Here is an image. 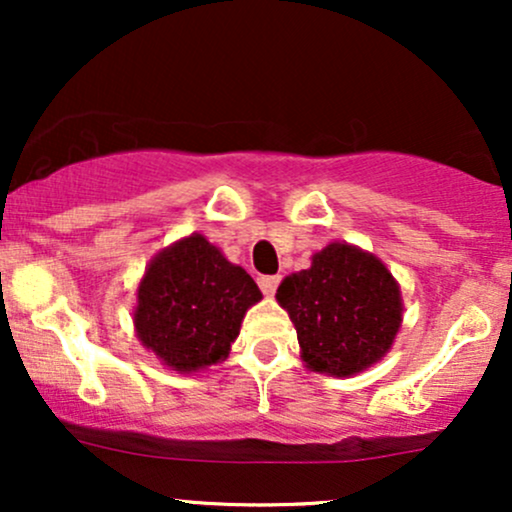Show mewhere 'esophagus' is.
Segmentation results:
<instances>
[{"label": "esophagus", "mask_w": 512, "mask_h": 512, "mask_svg": "<svg viewBox=\"0 0 512 512\" xmlns=\"http://www.w3.org/2000/svg\"><path fill=\"white\" fill-rule=\"evenodd\" d=\"M279 281H281V276L267 274V276H260V279H257V284H260V289H262L264 296H274V291H276V286H279Z\"/></svg>", "instance_id": "obj_1"}]
</instances>
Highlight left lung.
Wrapping results in <instances>:
<instances>
[{"label": "left lung", "mask_w": 512, "mask_h": 512, "mask_svg": "<svg viewBox=\"0 0 512 512\" xmlns=\"http://www.w3.org/2000/svg\"><path fill=\"white\" fill-rule=\"evenodd\" d=\"M298 332L303 361L346 378L387 354L402 325L399 286L378 257L332 243L310 269L286 276L276 289Z\"/></svg>", "instance_id": "left-lung-1"}]
</instances>
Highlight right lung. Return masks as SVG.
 Segmentation results:
<instances>
[{"label":"right lung","mask_w":512,"mask_h":512,"mask_svg":"<svg viewBox=\"0 0 512 512\" xmlns=\"http://www.w3.org/2000/svg\"><path fill=\"white\" fill-rule=\"evenodd\" d=\"M260 298L252 276L195 233L149 264L134 327L146 349L187 373L226 358L245 313Z\"/></svg>","instance_id":"add662e5"}]
</instances>
